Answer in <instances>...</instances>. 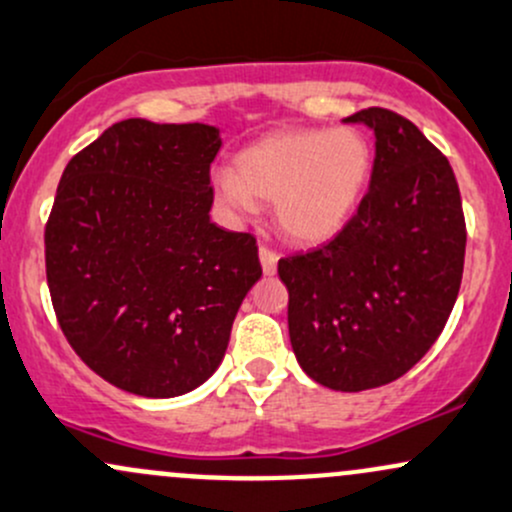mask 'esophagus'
Listing matches in <instances>:
<instances>
[{"label":"esophagus","mask_w":512,"mask_h":512,"mask_svg":"<svg viewBox=\"0 0 512 512\" xmlns=\"http://www.w3.org/2000/svg\"><path fill=\"white\" fill-rule=\"evenodd\" d=\"M258 258H261V268L266 276H273L278 268V254L273 249H268V246H261L258 249Z\"/></svg>","instance_id":"34e87169"}]
</instances>
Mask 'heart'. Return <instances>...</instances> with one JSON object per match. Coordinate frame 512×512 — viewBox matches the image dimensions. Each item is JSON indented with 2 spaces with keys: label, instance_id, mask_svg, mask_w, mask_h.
I'll list each match as a JSON object with an SVG mask.
<instances>
[{
  "label": "heart",
  "instance_id": "heart-1",
  "mask_svg": "<svg viewBox=\"0 0 512 512\" xmlns=\"http://www.w3.org/2000/svg\"><path fill=\"white\" fill-rule=\"evenodd\" d=\"M373 151L359 129H285L236 156V173L217 170L212 195L229 217L246 219L258 202H276V224L302 246L334 239L354 217Z\"/></svg>",
  "mask_w": 512,
  "mask_h": 512
}]
</instances>
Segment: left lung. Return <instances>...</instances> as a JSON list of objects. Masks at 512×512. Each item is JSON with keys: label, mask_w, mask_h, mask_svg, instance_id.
<instances>
[{"label": "left lung", "mask_w": 512, "mask_h": 512, "mask_svg": "<svg viewBox=\"0 0 512 512\" xmlns=\"http://www.w3.org/2000/svg\"><path fill=\"white\" fill-rule=\"evenodd\" d=\"M344 122L376 136L371 183L329 244L278 261L295 359L332 390L386 386L430 351L464 273L454 170L415 124L368 107Z\"/></svg>", "instance_id": "8db88e82"}]
</instances>
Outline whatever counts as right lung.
Instances as JSON below:
<instances>
[{
  "mask_svg": "<svg viewBox=\"0 0 512 512\" xmlns=\"http://www.w3.org/2000/svg\"><path fill=\"white\" fill-rule=\"evenodd\" d=\"M219 148L217 126L124 119L63 170L46 224L53 310L75 354L126 393L202 386L261 278L254 236L210 219Z\"/></svg>",
  "mask_w": 512,
  "mask_h": 512,
  "instance_id": "obj_1",
  "label": "right lung"
}]
</instances>
